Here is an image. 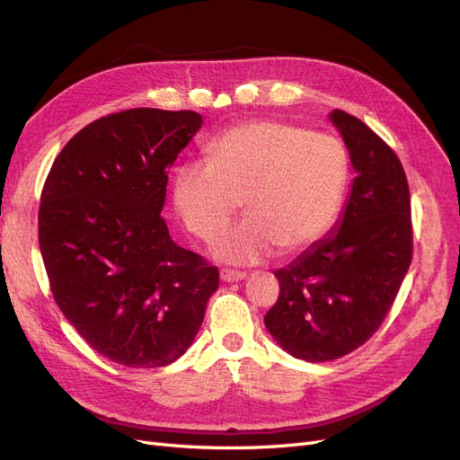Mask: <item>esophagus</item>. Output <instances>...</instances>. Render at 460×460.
<instances>
[{
	"mask_svg": "<svg viewBox=\"0 0 460 460\" xmlns=\"http://www.w3.org/2000/svg\"><path fill=\"white\" fill-rule=\"evenodd\" d=\"M245 276L247 274L240 272V270H230V269L220 270V280H225V282H240V280H243Z\"/></svg>",
	"mask_w": 460,
	"mask_h": 460,
	"instance_id": "34e87169",
	"label": "esophagus"
}]
</instances>
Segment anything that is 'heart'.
<instances>
[{"mask_svg":"<svg viewBox=\"0 0 460 460\" xmlns=\"http://www.w3.org/2000/svg\"><path fill=\"white\" fill-rule=\"evenodd\" d=\"M349 176L340 140L280 120H247L207 147V163L180 164L172 205L184 226L208 242L242 207L252 215L225 232L213 255L253 264L316 245L338 218Z\"/></svg>","mask_w":460,"mask_h":460,"instance_id":"b5f03b06","label":"heart"}]
</instances>
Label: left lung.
Segmentation results:
<instances>
[{
	"instance_id": "left-lung-1",
	"label": "left lung",
	"mask_w": 460,
	"mask_h": 460,
	"mask_svg": "<svg viewBox=\"0 0 460 460\" xmlns=\"http://www.w3.org/2000/svg\"><path fill=\"white\" fill-rule=\"evenodd\" d=\"M330 120L355 171L349 198L326 238L274 272L280 296L264 316L276 343L307 363L340 358L370 340L412 259L401 161L357 117L333 109Z\"/></svg>"
}]
</instances>
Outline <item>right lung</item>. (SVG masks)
<instances>
[{"mask_svg": "<svg viewBox=\"0 0 460 460\" xmlns=\"http://www.w3.org/2000/svg\"><path fill=\"white\" fill-rule=\"evenodd\" d=\"M201 124L193 111L146 107L97 119L41 190L38 242L55 303L113 363H174L218 288L217 267L176 245L161 217L166 171Z\"/></svg>", "mask_w": 460, "mask_h": 460, "instance_id": "1", "label": "right lung"}]
</instances>
